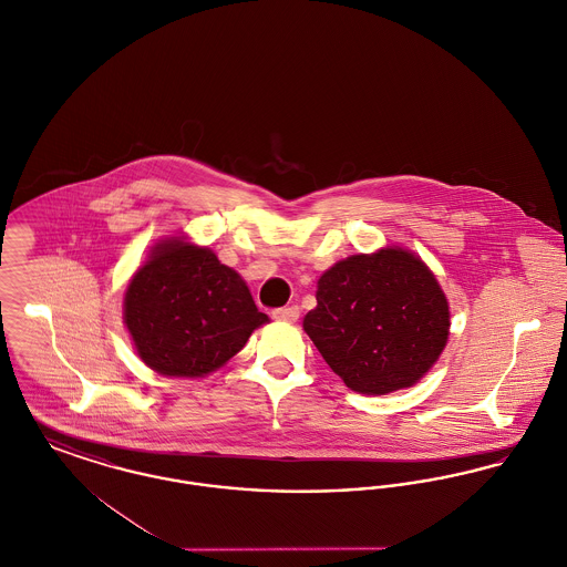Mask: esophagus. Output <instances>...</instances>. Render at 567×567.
Segmentation results:
<instances>
[{
    "instance_id": "obj_1",
    "label": "esophagus",
    "mask_w": 567,
    "mask_h": 567,
    "mask_svg": "<svg viewBox=\"0 0 567 567\" xmlns=\"http://www.w3.org/2000/svg\"><path fill=\"white\" fill-rule=\"evenodd\" d=\"M271 317H274L276 321L296 323L297 319H299V308H297V306H285V308H276V310L271 312Z\"/></svg>"
}]
</instances>
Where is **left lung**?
Listing matches in <instances>:
<instances>
[{
    "instance_id": "obj_1",
    "label": "left lung",
    "mask_w": 567,
    "mask_h": 567,
    "mask_svg": "<svg viewBox=\"0 0 567 567\" xmlns=\"http://www.w3.org/2000/svg\"><path fill=\"white\" fill-rule=\"evenodd\" d=\"M449 301L412 252L354 255L319 278L303 329L327 365L357 393L412 386L446 344Z\"/></svg>"
}]
</instances>
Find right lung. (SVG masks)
Listing matches in <instances>:
<instances>
[{"mask_svg": "<svg viewBox=\"0 0 567 567\" xmlns=\"http://www.w3.org/2000/svg\"><path fill=\"white\" fill-rule=\"evenodd\" d=\"M268 323L243 278L215 252L163 243L135 271L125 293V324L137 354L165 377H204Z\"/></svg>", "mask_w": 567, "mask_h": 567, "instance_id": "1", "label": "right lung"}]
</instances>
